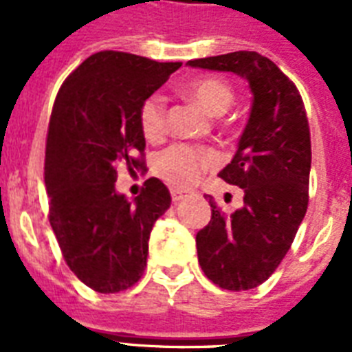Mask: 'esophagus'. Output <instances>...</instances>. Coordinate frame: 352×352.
Instances as JSON below:
<instances>
[{
  "label": "esophagus",
  "instance_id": "34e87169",
  "mask_svg": "<svg viewBox=\"0 0 352 352\" xmlns=\"http://www.w3.org/2000/svg\"><path fill=\"white\" fill-rule=\"evenodd\" d=\"M184 197H186V192H182V190H171V201L173 203H179Z\"/></svg>",
  "mask_w": 352,
  "mask_h": 352
}]
</instances>
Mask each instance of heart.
<instances>
[{
    "mask_svg": "<svg viewBox=\"0 0 352 352\" xmlns=\"http://www.w3.org/2000/svg\"><path fill=\"white\" fill-rule=\"evenodd\" d=\"M186 93L210 115H223L234 102V89L225 80L214 76L192 80ZM138 127L148 140L157 142L166 133V104L159 95L148 96L138 107ZM217 164V155L190 144H173L160 151L153 160L155 173L175 188H190L201 179L203 171Z\"/></svg>",
    "mask_w": 352,
    "mask_h": 352,
    "instance_id": "1",
    "label": "heart"
}]
</instances>
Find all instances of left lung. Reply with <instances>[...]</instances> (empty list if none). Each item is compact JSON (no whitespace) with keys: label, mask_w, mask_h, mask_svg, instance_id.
<instances>
[{"label":"left lung","mask_w":352,"mask_h":352,"mask_svg":"<svg viewBox=\"0 0 352 352\" xmlns=\"http://www.w3.org/2000/svg\"><path fill=\"white\" fill-rule=\"evenodd\" d=\"M188 65L241 74L254 102L234 159L219 177L243 188L245 206L232 215L208 195L212 219L197 232L199 265L226 290L256 289L287 256L309 206L311 129L294 82L254 51L190 60Z\"/></svg>","instance_id":"8db88e82"}]
</instances>
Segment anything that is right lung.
Here are the masks:
<instances>
[{"label":"right lung","instance_id":"add662e5","mask_svg":"<svg viewBox=\"0 0 352 352\" xmlns=\"http://www.w3.org/2000/svg\"><path fill=\"white\" fill-rule=\"evenodd\" d=\"M179 62L102 51L82 62L58 91L45 144L49 223L67 267L89 289L117 294L142 278L155 221L171 195L148 179L129 203L115 192L118 164L144 170L138 107Z\"/></svg>","mask_w":352,"mask_h":352}]
</instances>
